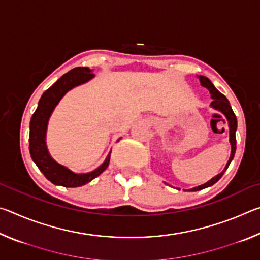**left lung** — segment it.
Returning a JSON list of instances; mask_svg holds the SVG:
<instances>
[{"mask_svg": "<svg viewBox=\"0 0 260 260\" xmlns=\"http://www.w3.org/2000/svg\"><path fill=\"white\" fill-rule=\"evenodd\" d=\"M199 78H200V81L202 83V86L205 87V88H208V89L210 90V93H211V98L213 99L212 103H211V107L219 110V111L225 114L226 118H227L228 126H230V141H231V146H232V152H231L230 160H228L227 165L225 167V170H223L221 173L218 174L217 177H214V178L211 179L209 182H206L204 184H202V186H199V187H196V188L190 189L191 191L201 190V189H204L206 187L212 186V184H214L215 182H217L218 180L222 177L223 173H225V171L228 169V166H230L232 159H233V158H234L235 150H236V136H235V132H236V127H237V120H236L235 113L233 112V110H232V107H231V104H230V101L227 100V98H226L225 95H222L221 93H220V91L213 86V83L211 82L208 78H205L203 76H200Z\"/></svg>", "mask_w": 260, "mask_h": 260, "instance_id": "8db88e82", "label": "left lung"}]
</instances>
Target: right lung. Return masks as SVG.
<instances>
[{
    "label": "right lung",
    "instance_id": "right-lung-1",
    "mask_svg": "<svg viewBox=\"0 0 260 260\" xmlns=\"http://www.w3.org/2000/svg\"><path fill=\"white\" fill-rule=\"evenodd\" d=\"M94 74L88 68H76L60 77L54 85L43 93L38 108L30 118L29 125V153L43 175L54 184L63 187H80L90 182L91 180L107 169L110 161V152L107 159L99 169L90 173L76 174L63 165L56 162L48 153L46 147V131L49 117L60 99L73 87L90 80Z\"/></svg>",
    "mask_w": 260,
    "mask_h": 260
}]
</instances>
